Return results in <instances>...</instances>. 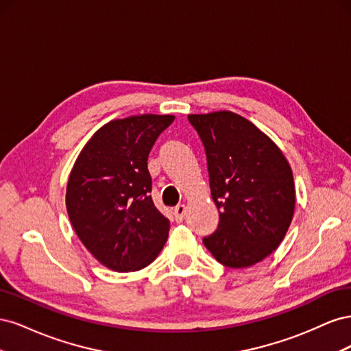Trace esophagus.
I'll use <instances>...</instances> for the list:
<instances>
[{
  "label": "esophagus",
  "mask_w": 351,
  "mask_h": 351,
  "mask_svg": "<svg viewBox=\"0 0 351 351\" xmlns=\"http://www.w3.org/2000/svg\"><path fill=\"white\" fill-rule=\"evenodd\" d=\"M186 215V205L184 204H180L174 208V218L177 222H182L184 219Z\"/></svg>",
  "instance_id": "obj_1"
}]
</instances>
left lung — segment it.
<instances>
[{
  "instance_id": "8db88e82",
  "label": "left lung",
  "mask_w": 351,
  "mask_h": 351,
  "mask_svg": "<svg viewBox=\"0 0 351 351\" xmlns=\"http://www.w3.org/2000/svg\"><path fill=\"white\" fill-rule=\"evenodd\" d=\"M204 142L219 224L204 244L219 263L247 268L277 249L291 224V167L268 134L232 111L189 114Z\"/></svg>"
}]
</instances>
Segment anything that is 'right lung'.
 <instances>
[{"instance_id":"obj_1","label":"right lung","mask_w":351,"mask_h":351,"mask_svg":"<svg viewBox=\"0 0 351 351\" xmlns=\"http://www.w3.org/2000/svg\"><path fill=\"white\" fill-rule=\"evenodd\" d=\"M171 114L111 120L92 134L76 158L66 208L83 246L104 267L133 272L147 267L168 239L169 219L149 195L147 156Z\"/></svg>"}]
</instances>
